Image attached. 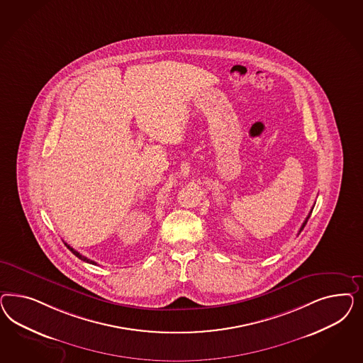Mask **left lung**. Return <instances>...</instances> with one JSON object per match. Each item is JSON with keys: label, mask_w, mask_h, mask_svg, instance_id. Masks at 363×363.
<instances>
[{"label": "left lung", "mask_w": 363, "mask_h": 363, "mask_svg": "<svg viewBox=\"0 0 363 363\" xmlns=\"http://www.w3.org/2000/svg\"><path fill=\"white\" fill-rule=\"evenodd\" d=\"M311 211H313V210H310V213H308V217H306V220H305V222H303V223H302V226H301V230H299V233H301V231H302V229H303V228H305V225H306V223H308V218H310V214H311Z\"/></svg>", "instance_id": "8db88e82"}]
</instances>
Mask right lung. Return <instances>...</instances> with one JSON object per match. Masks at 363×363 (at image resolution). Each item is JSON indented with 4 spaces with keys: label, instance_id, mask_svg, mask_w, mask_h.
I'll return each instance as SVG.
<instances>
[{
    "label": "right lung",
    "instance_id": "1",
    "mask_svg": "<svg viewBox=\"0 0 363 363\" xmlns=\"http://www.w3.org/2000/svg\"><path fill=\"white\" fill-rule=\"evenodd\" d=\"M65 245H66V247H67V249H69V250H70V252H72V253L74 254V255H76V257H78V258H79V259H81V261H85V262H88V264H96V262H94V261H91V259H89V258H86V257H84V255H82V254L78 253L77 250H74V249H73V247H70V246H69V245H67V243H65Z\"/></svg>",
    "mask_w": 363,
    "mask_h": 363
}]
</instances>
